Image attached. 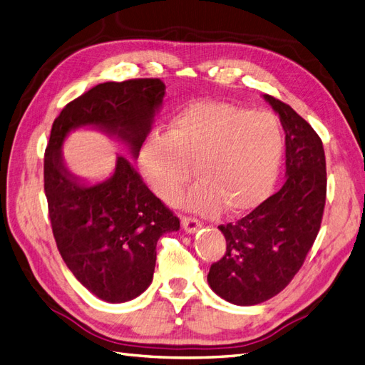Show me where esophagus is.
Masks as SVG:
<instances>
[{
    "mask_svg": "<svg viewBox=\"0 0 365 365\" xmlns=\"http://www.w3.org/2000/svg\"><path fill=\"white\" fill-rule=\"evenodd\" d=\"M181 224H182V229L187 233H195L196 230L201 229V222L195 218H189V216H184L181 220Z\"/></svg>",
    "mask_w": 365,
    "mask_h": 365,
    "instance_id": "esophagus-1",
    "label": "esophagus"
}]
</instances>
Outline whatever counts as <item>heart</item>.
<instances>
[{
	"mask_svg": "<svg viewBox=\"0 0 365 365\" xmlns=\"http://www.w3.org/2000/svg\"><path fill=\"white\" fill-rule=\"evenodd\" d=\"M284 132L270 113L225 103H195L176 115L164 135L143 147V173L163 200L180 198L195 176L200 182L185 207L210 215H240L261 204L278 178Z\"/></svg>",
	"mask_w": 365,
	"mask_h": 365,
	"instance_id": "obj_1",
	"label": "heart"
}]
</instances>
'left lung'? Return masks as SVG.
Instances as JSON below:
<instances>
[{"label": "left lung", "instance_id": "obj_1", "mask_svg": "<svg viewBox=\"0 0 365 365\" xmlns=\"http://www.w3.org/2000/svg\"><path fill=\"white\" fill-rule=\"evenodd\" d=\"M262 98L285 132V182L242 220L218 227L227 244L207 282L235 305L261 304L287 287L317 240L326 205L321 138L290 106L270 95Z\"/></svg>", "mask_w": 365, "mask_h": 365}]
</instances>
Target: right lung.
Listing matches in <instances>:
<instances>
[{"label": "right lung", "mask_w": 365, "mask_h": 365, "mask_svg": "<svg viewBox=\"0 0 365 365\" xmlns=\"http://www.w3.org/2000/svg\"><path fill=\"white\" fill-rule=\"evenodd\" d=\"M165 86L144 78L103 83L68 103L52 125L44 155V192L66 265L95 297L127 302L152 284L156 242L180 220L156 198L132 161L118 155L113 172L91 182L67 169L63 145L78 129L121 143L133 160L163 107Z\"/></svg>", "instance_id": "add662e5"}]
</instances>
